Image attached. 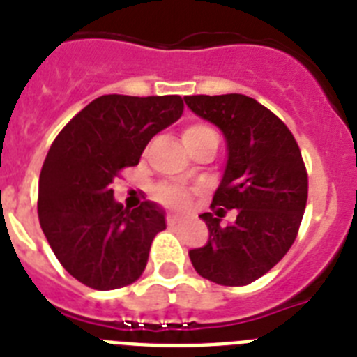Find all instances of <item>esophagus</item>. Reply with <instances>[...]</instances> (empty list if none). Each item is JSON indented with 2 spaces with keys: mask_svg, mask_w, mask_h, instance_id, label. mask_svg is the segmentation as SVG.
<instances>
[{
  "mask_svg": "<svg viewBox=\"0 0 357 357\" xmlns=\"http://www.w3.org/2000/svg\"><path fill=\"white\" fill-rule=\"evenodd\" d=\"M167 222H169V225L179 224V222H181V216L176 213H169V216H167Z\"/></svg>",
  "mask_w": 357,
  "mask_h": 357,
  "instance_id": "obj_1",
  "label": "esophagus"
}]
</instances>
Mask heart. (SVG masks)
Segmentation results:
<instances>
[{"instance_id":"heart-1","label":"heart","mask_w":357,"mask_h":357,"mask_svg":"<svg viewBox=\"0 0 357 357\" xmlns=\"http://www.w3.org/2000/svg\"><path fill=\"white\" fill-rule=\"evenodd\" d=\"M213 132V130H208L207 126H202V124H188L183 128V141L185 144H190L194 139L202 137L205 133ZM158 196L159 199H163L165 204H170V205H181L185 204V199H187V194L183 190H179L176 187H161L158 190Z\"/></svg>"}]
</instances>
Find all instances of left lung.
Segmentation results:
<instances>
[{"label":"left lung","instance_id":"obj_1","mask_svg":"<svg viewBox=\"0 0 357 357\" xmlns=\"http://www.w3.org/2000/svg\"><path fill=\"white\" fill-rule=\"evenodd\" d=\"M190 112L218 126L227 161L213 204L216 216L199 214L207 244L188 257L204 279L245 286L268 273L294 244L306 198L308 176L288 126L255 98L240 93L185 97ZM225 208L237 218L219 225Z\"/></svg>","mask_w":357,"mask_h":357}]
</instances>
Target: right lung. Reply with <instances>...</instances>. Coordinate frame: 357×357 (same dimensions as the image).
I'll use <instances>...</instances> for the list:
<instances>
[{"mask_svg":"<svg viewBox=\"0 0 357 357\" xmlns=\"http://www.w3.org/2000/svg\"><path fill=\"white\" fill-rule=\"evenodd\" d=\"M181 113L178 95H102L51 144L38 183V218L66 271L89 288H123L146 268L153 236L167 227L163 207L146 199L130 211L113 199L112 183Z\"/></svg>","mask_w":357,"mask_h":357,"instance_id":"1","label":"right lung"}]
</instances>
